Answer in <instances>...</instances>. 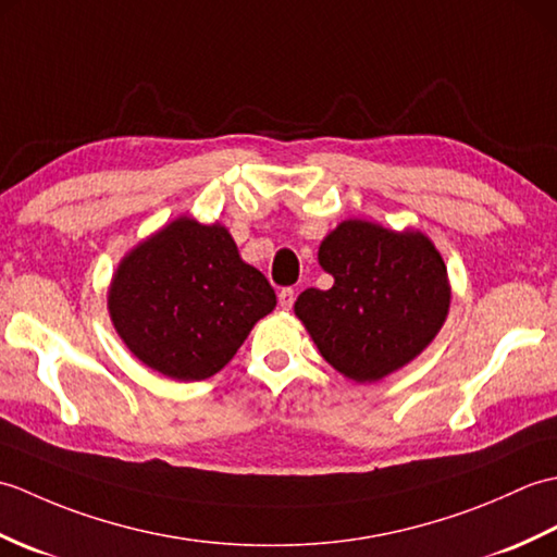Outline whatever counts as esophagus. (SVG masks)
Listing matches in <instances>:
<instances>
[{
    "label": "esophagus",
    "instance_id": "1",
    "mask_svg": "<svg viewBox=\"0 0 557 557\" xmlns=\"http://www.w3.org/2000/svg\"><path fill=\"white\" fill-rule=\"evenodd\" d=\"M294 297H297V294H294V289H292V287H287V289H280L277 299H280V306H282V309H292Z\"/></svg>",
    "mask_w": 557,
    "mask_h": 557
}]
</instances>
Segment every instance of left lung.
I'll list each match as a JSON object with an SVG mask.
<instances>
[{
    "mask_svg": "<svg viewBox=\"0 0 557 557\" xmlns=\"http://www.w3.org/2000/svg\"><path fill=\"white\" fill-rule=\"evenodd\" d=\"M318 263L333 287L301 292L294 313L351 381L373 383L407 366L445 323L447 268L421 232L345 220L323 239Z\"/></svg>",
    "mask_w": 557,
    "mask_h": 557,
    "instance_id": "left-lung-1",
    "label": "left lung"
}]
</instances>
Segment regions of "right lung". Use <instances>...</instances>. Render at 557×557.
<instances>
[{
  "instance_id": "1",
  "label": "right lung",
  "mask_w": 557,
  "mask_h": 557,
  "mask_svg": "<svg viewBox=\"0 0 557 557\" xmlns=\"http://www.w3.org/2000/svg\"><path fill=\"white\" fill-rule=\"evenodd\" d=\"M275 289L244 263L222 224L170 222L116 268L108 309L136 359L172 381H206L275 309Z\"/></svg>"
}]
</instances>
